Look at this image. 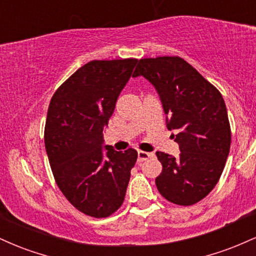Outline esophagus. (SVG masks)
<instances>
[{
	"label": "esophagus",
	"instance_id": "1",
	"mask_svg": "<svg viewBox=\"0 0 256 256\" xmlns=\"http://www.w3.org/2000/svg\"><path fill=\"white\" fill-rule=\"evenodd\" d=\"M152 156H154V154H152V152L138 150V161H140V162H142V161H144V160H146V158H149Z\"/></svg>",
	"mask_w": 256,
	"mask_h": 256
}]
</instances>
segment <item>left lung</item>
Returning <instances> with one entry per match:
<instances>
[{"label": "left lung", "mask_w": 256, "mask_h": 256, "mask_svg": "<svg viewBox=\"0 0 256 256\" xmlns=\"http://www.w3.org/2000/svg\"><path fill=\"white\" fill-rule=\"evenodd\" d=\"M154 85L165 110L167 128L179 144L178 158L156 152L162 172L155 179L167 201L192 206L218 183L231 144V128L222 94L184 58H140L132 77Z\"/></svg>", "instance_id": "left-lung-1"}]
</instances>
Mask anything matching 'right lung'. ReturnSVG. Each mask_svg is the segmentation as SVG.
<instances>
[{"label":"right lung","instance_id":"add662e5","mask_svg":"<svg viewBox=\"0 0 256 256\" xmlns=\"http://www.w3.org/2000/svg\"><path fill=\"white\" fill-rule=\"evenodd\" d=\"M137 58L92 60L61 84L49 104L44 143L58 189L79 212L106 218L125 198L137 152L104 144V128Z\"/></svg>","mask_w":256,"mask_h":256}]
</instances>
